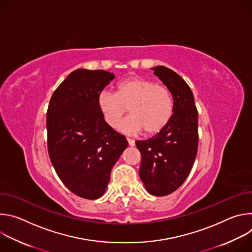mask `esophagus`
I'll return each mask as SVG.
<instances>
[{"label": "esophagus", "instance_id": "1", "mask_svg": "<svg viewBox=\"0 0 252 252\" xmlns=\"http://www.w3.org/2000/svg\"><path fill=\"white\" fill-rule=\"evenodd\" d=\"M127 142H128V145H129L130 147H133V146H134V140H133L132 138H127Z\"/></svg>", "mask_w": 252, "mask_h": 252}]
</instances>
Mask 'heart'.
<instances>
[{
	"label": "heart",
	"instance_id": "heart-1",
	"mask_svg": "<svg viewBox=\"0 0 252 252\" xmlns=\"http://www.w3.org/2000/svg\"><path fill=\"white\" fill-rule=\"evenodd\" d=\"M98 110L111 127H118L128 107L132 115L119 128L126 133L145 129L148 134L161 131L173 114V98L169 90L157 83L129 78L117 86L116 94L102 91L96 98Z\"/></svg>",
	"mask_w": 252,
	"mask_h": 252
}]
</instances>
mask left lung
Listing matches in <instances>:
<instances>
[{
  "instance_id": "obj_1",
  "label": "left lung",
  "mask_w": 252,
  "mask_h": 252,
  "mask_svg": "<svg viewBox=\"0 0 252 252\" xmlns=\"http://www.w3.org/2000/svg\"><path fill=\"white\" fill-rule=\"evenodd\" d=\"M155 75L173 98V114L166 126L149 139L136 140L141 162L139 177L147 190L157 196L172 193L189 176L198 147V116L193 94L172 69L158 65Z\"/></svg>"
}]
</instances>
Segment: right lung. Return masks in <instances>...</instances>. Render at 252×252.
Masks as SVG:
<instances>
[{
  "label": "right lung",
  "instance_id": "1",
  "mask_svg": "<svg viewBox=\"0 0 252 252\" xmlns=\"http://www.w3.org/2000/svg\"><path fill=\"white\" fill-rule=\"evenodd\" d=\"M115 78L106 70L79 68L54 92L47 112L48 152L62 183L76 195L96 199L127 148L125 135L107 125L96 98Z\"/></svg>",
  "mask_w": 252,
  "mask_h": 252
}]
</instances>
